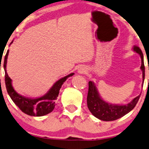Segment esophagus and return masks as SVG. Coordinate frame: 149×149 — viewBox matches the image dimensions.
I'll use <instances>...</instances> for the list:
<instances>
[{"mask_svg":"<svg viewBox=\"0 0 149 149\" xmlns=\"http://www.w3.org/2000/svg\"><path fill=\"white\" fill-rule=\"evenodd\" d=\"M86 69L84 67H80V68L78 69V73H80V74H82V73H84L86 72Z\"/></svg>","mask_w":149,"mask_h":149,"instance_id":"esophagus-1","label":"esophagus"}]
</instances>
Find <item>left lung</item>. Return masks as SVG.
<instances>
[{
	"label": "left lung",
	"instance_id": "left-lung-1",
	"mask_svg": "<svg viewBox=\"0 0 149 149\" xmlns=\"http://www.w3.org/2000/svg\"><path fill=\"white\" fill-rule=\"evenodd\" d=\"M134 50L138 54H140L142 60V65L140 69L142 71V80L143 83L144 80V56L142 52L139 47L134 45ZM142 83V85H143ZM140 95L135 97L128 104L119 106L108 104L104 102L100 97V95L94 83L91 81L88 82V91L87 95V106L92 113L93 115L99 119L104 120V121H111L123 117L132 110L136 106L138 100H139Z\"/></svg>",
	"mask_w": 149,
	"mask_h": 149
}]
</instances>
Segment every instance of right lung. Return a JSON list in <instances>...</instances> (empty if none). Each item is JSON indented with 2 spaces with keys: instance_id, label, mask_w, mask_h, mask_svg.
Returning a JSON list of instances; mask_svg holds the SVG:
<instances>
[{
  "instance_id": "obj_1",
  "label": "right lung",
  "mask_w": 149,
  "mask_h": 149,
  "mask_svg": "<svg viewBox=\"0 0 149 149\" xmlns=\"http://www.w3.org/2000/svg\"><path fill=\"white\" fill-rule=\"evenodd\" d=\"M12 42L11 43H12ZM8 54H9V50H7V54L5 56L3 67L5 71V79L6 88H7L8 94L13 102L24 113L30 116H42L52 112L55 106L56 105V100L58 97L59 91L63 84L69 77L72 76L74 73H71L68 76H65L64 78H62L56 82H55L48 92L41 97L36 99L25 97L19 95L13 89L11 84V79L9 78L7 73L6 66H7Z\"/></svg>"
}]
</instances>
